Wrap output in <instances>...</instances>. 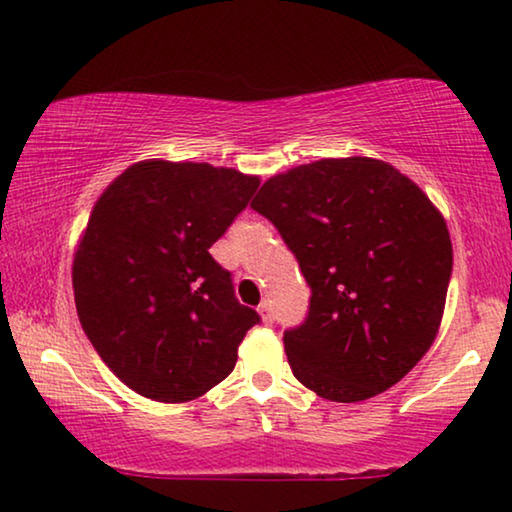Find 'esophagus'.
<instances>
[{"label": "esophagus", "mask_w": 512, "mask_h": 512, "mask_svg": "<svg viewBox=\"0 0 512 512\" xmlns=\"http://www.w3.org/2000/svg\"><path fill=\"white\" fill-rule=\"evenodd\" d=\"M257 312H259V317H262L264 324H271V322H273V310H271V303H269V301L259 303Z\"/></svg>", "instance_id": "esophagus-1"}]
</instances>
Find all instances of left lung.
<instances>
[{"instance_id": "obj_1", "label": "left lung", "mask_w": 512, "mask_h": 512, "mask_svg": "<svg viewBox=\"0 0 512 512\" xmlns=\"http://www.w3.org/2000/svg\"><path fill=\"white\" fill-rule=\"evenodd\" d=\"M250 207L312 289L308 319L282 338L294 377L331 402L398 384L437 338L453 271L448 225L421 186L379 158H322L273 174Z\"/></svg>"}]
</instances>
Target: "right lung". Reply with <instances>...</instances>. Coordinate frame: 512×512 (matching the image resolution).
I'll return each instance as SVG.
<instances>
[{
  "instance_id": "add662e5",
  "label": "right lung",
  "mask_w": 512,
  "mask_h": 512,
  "mask_svg": "<svg viewBox=\"0 0 512 512\" xmlns=\"http://www.w3.org/2000/svg\"><path fill=\"white\" fill-rule=\"evenodd\" d=\"M257 186L234 167L147 158L91 209L73 255L75 308L103 363L142 398L197 400L234 370L259 315L209 248Z\"/></svg>"
}]
</instances>
